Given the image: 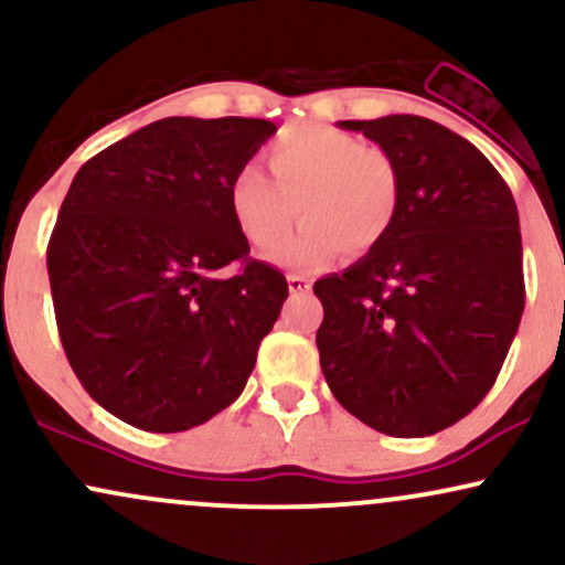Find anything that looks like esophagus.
Listing matches in <instances>:
<instances>
[{
	"instance_id": "obj_1",
	"label": "esophagus",
	"mask_w": 565,
	"mask_h": 565,
	"mask_svg": "<svg viewBox=\"0 0 565 565\" xmlns=\"http://www.w3.org/2000/svg\"><path fill=\"white\" fill-rule=\"evenodd\" d=\"M287 281H289V289L295 291V295H305V291H310V287H313V284H310V278L305 274H289Z\"/></svg>"
}]
</instances>
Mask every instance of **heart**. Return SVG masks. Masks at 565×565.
<instances>
[{"mask_svg":"<svg viewBox=\"0 0 565 565\" xmlns=\"http://www.w3.org/2000/svg\"><path fill=\"white\" fill-rule=\"evenodd\" d=\"M268 170L238 167L231 178L228 210L257 249L277 244L301 212V231L270 252L281 268L329 263L340 249L366 255L377 249L398 215L395 159L337 127L302 125L281 132L268 148Z\"/></svg>","mask_w":565,"mask_h":565,"instance_id":"b5f03b06","label":"heart"}]
</instances>
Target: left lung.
I'll return each instance as SVG.
<instances>
[{"instance_id": "obj_1", "label": "left lung", "mask_w": 565, "mask_h": 565, "mask_svg": "<svg viewBox=\"0 0 565 565\" xmlns=\"http://www.w3.org/2000/svg\"><path fill=\"white\" fill-rule=\"evenodd\" d=\"M395 159L398 215L377 249L316 281L321 372L385 436H433L494 385L526 302L518 210L472 142L393 114L340 121Z\"/></svg>"}]
</instances>
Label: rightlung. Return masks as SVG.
Listing matches in <instances>:
<instances>
[{
	"label": "right lung",
	"instance_id": "right-lung-1",
	"mask_svg": "<svg viewBox=\"0 0 565 565\" xmlns=\"http://www.w3.org/2000/svg\"><path fill=\"white\" fill-rule=\"evenodd\" d=\"M274 132L170 116L76 172L47 246L57 332L84 391L127 425L180 433L242 395L289 287L249 257L228 188Z\"/></svg>",
	"mask_w": 565,
	"mask_h": 565
}]
</instances>
